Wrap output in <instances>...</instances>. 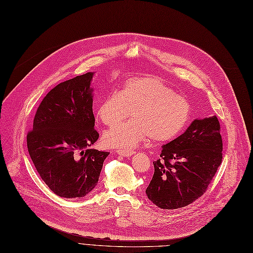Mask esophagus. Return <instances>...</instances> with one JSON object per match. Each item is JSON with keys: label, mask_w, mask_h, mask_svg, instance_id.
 Instances as JSON below:
<instances>
[{"label": "esophagus", "mask_w": 253, "mask_h": 253, "mask_svg": "<svg viewBox=\"0 0 253 253\" xmlns=\"http://www.w3.org/2000/svg\"><path fill=\"white\" fill-rule=\"evenodd\" d=\"M116 152L118 155L125 156V158H128V156L134 154V150H131V149H118V150H116Z\"/></svg>", "instance_id": "esophagus-1"}]
</instances>
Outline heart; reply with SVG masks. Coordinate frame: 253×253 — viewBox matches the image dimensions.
<instances>
[{
    "label": "heart",
    "mask_w": 253,
    "mask_h": 253,
    "mask_svg": "<svg viewBox=\"0 0 253 253\" xmlns=\"http://www.w3.org/2000/svg\"><path fill=\"white\" fill-rule=\"evenodd\" d=\"M130 111L133 119L104 134L107 146L131 148L148 137L156 143L171 141L184 129L191 116L188 101L154 76L129 78L122 91L106 94L97 117L111 127L127 118Z\"/></svg>",
    "instance_id": "1"
}]
</instances>
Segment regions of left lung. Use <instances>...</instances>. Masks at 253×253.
<instances>
[{
  "instance_id": "obj_1",
  "label": "left lung",
  "mask_w": 253,
  "mask_h": 253,
  "mask_svg": "<svg viewBox=\"0 0 253 253\" xmlns=\"http://www.w3.org/2000/svg\"><path fill=\"white\" fill-rule=\"evenodd\" d=\"M153 162L148 199L162 209H179L199 199L222 162L220 125L216 116L195 119L182 135L163 146Z\"/></svg>"
}]
</instances>
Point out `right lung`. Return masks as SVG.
<instances>
[{
    "mask_svg": "<svg viewBox=\"0 0 253 253\" xmlns=\"http://www.w3.org/2000/svg\"><path fill=\"white\" fill-rule=\"evenodd\" d=\"M92 77L88 72L48 92L27 136L36 170L50 190L66 199L89 194L110 153L89 148L99 138L92 112Z\"/></svg>",
    "mask_w": 253,
    "mask_h": 253,
    "instance_id": "add662e5",
    "label": "right lung"
}]
</instances>
